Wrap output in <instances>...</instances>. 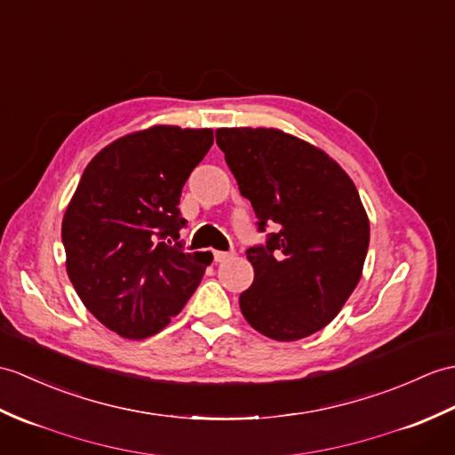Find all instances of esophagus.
I'll list each match as a JSON object with an SVG mask.
<instances>
[{"label":"esophagus","mask_w":455,"mask_h":455,"mask_svg":"<svg viewBox=\"0 0 455 455\" xmlns=\"http://www.w3.org/2000/svg\"><path fill=\"white\" fill-rule=\"evenodd\" d=\"M232 256H235V251H213V259L217 261V263H220V261H227V259H230Z\"/></svg>","instance_id":"esophagus-1"}]
</instances>
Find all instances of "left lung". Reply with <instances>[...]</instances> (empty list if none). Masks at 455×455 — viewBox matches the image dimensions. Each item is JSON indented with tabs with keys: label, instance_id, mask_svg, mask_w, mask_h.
I'll list each match as a JSON object with an SVG mask.
<instances>
[{
	"label": "left lung",
	"instance_id": "8db88e82",
	"mask_svg": "<svg viewBox=\"0 0 455 455\" xmlns=\"http://www.w3.org/2000/svg\"><path fill=\"white\" fill-rule=\"evenodd\" d=\"M217 145L258 230L253 283L240 310L261 335L297 341L330 323L361 281L371 223L353 180L330 155L273 128H220Z\"/></svg>",
	"mask_w": 455,
	"mask_h": 455
}]
</instances>
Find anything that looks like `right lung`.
<instances>
[{
	"mask_svg": "<svg viewBox=\"0 0 455 455\" xmlns=\"http://www.w3.org/2000/svg\"><path fill=\"white\" fill-rule=\"evenodd\" d=\"M213 130L153 125L84 168L61 223L66 269L87 310L125 339L158 333L196 292L211 251L188 253L180 196Z\"/></svg>",
	"mask_w": 455,
	"mask_h": 455,
	"instance_id": "add662e5",
	"label": "right lung"
}]
</instances>
